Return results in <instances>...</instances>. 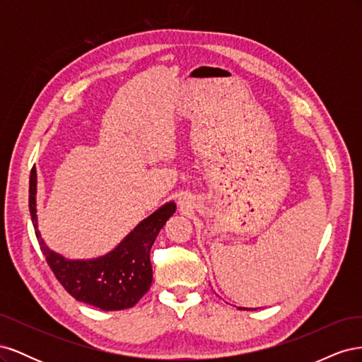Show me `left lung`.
<instances>
[{
    "label": "left lung",
    "instance_id": "left-lung-1",
    "mask_svg": "<svg viewBox=\"0 0 362 362\" xmlns=\"http://www.w3.org/2000/svg\"><path fill=\"white\" fill-rule=\"evenodd\" d=\"M238 310H246V308H238Z\"/></svg>",
    "mask_w": 362,
    "mask_h": 362
}]
</instances>
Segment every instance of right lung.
Here are the masks:
<instances>
[{
	"mask_svg": "<svg viewBox=\"0 0 362 362\" xmlns=\"http://www.w3.org/2000/svg\"><path fill=\"white\" fill-rule=\"evenodd\" d=\"M37 172L30 173V214L37 242L54 275L72 298L104 311L134 306L152 284L149 252L160 229L177 210L173 201L161 205L144 218L122 242L108 254L92 259H68L43 242L37 226Z\"/></svg>",
	"mask_w": 362,
	"mask_h": 362,
	"instance_id": "obj_1",
	"label": "right lung"
}]
</instances>
